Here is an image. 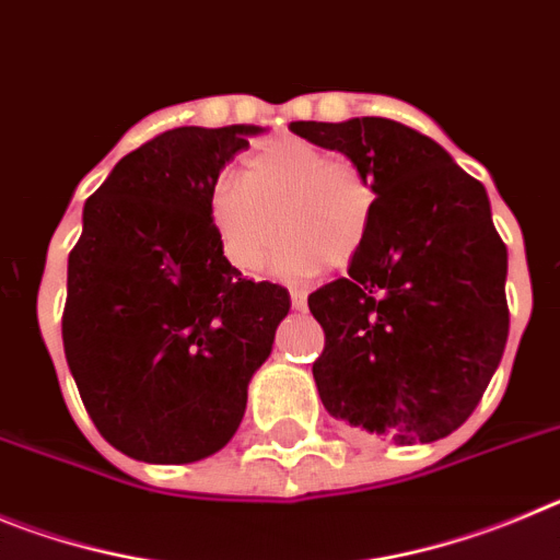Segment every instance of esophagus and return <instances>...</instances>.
<instances>
[{
	"label": "esophagus",
	"mask_w": 560,
	"mask_h": 560,
	"mask_svg": "<svg viewBox=\"0 0 560 560\" xmlns=\"http://www.w3.org/2000/svg\"><path fill=\"white\" fill-rule=\"evenodd\" d=\"M290 301H292V310H306V292L304 290H292Z\"/></svg>",
	"instance_id": "esophagus-1"
}]
</instances>
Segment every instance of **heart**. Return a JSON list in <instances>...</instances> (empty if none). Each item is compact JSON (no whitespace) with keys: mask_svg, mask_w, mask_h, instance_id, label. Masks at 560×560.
<instances>
[{"mask_svg":"<svg viewBox=\"0 0 560 560\" xmlns=\"http://www.w3.org/2000/svg\"><path fill=\"white\" fill-rule=\"evenodd\" d=\"M374 206V180L360 164L331 159L329 150L304 139L265 144L245 161L243 180L220 178L206 200L209 225L231 268L259 270L281 234L276 268L287 276L354 261Z\"/></svg>","mask_w":560,"mask_h":560,"instance_id":"b5f03b06","label":"heart"}]
</instances>
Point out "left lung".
Returning a JSON list of instances; mask_svg holds the SVG:
<instances>
[{
	"label": "left lung",
	"instance_id": "left-lung-1",
	"mask_svg": "<svg viewBox=\"0 0 560 560\" xmlns=\"http://www.w3.org/2000/svg\"><path fill=\"white\" fill-rule=\"evenodd\" d=\"M340 150L376 189L368 240L349 276L310 295L324 326L312 362L326 410L410 446L446 438L480 405L508 342V250L486 186L401 122H290Z\"/></svg>",
	"mask_w": 560,
	"mask_h": 560
}]
</instances>
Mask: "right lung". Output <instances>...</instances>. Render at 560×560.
<instances>
[{
	"instance_id": "right-lung-1",
	"label": "right lung",
	"mask_w": 560,
	"mask_h": 560,
	"mask_svg": "<svg viewBox=\"0 0 560 560\" xmlns=\"http://www.w3.org/2000/svg\"><path fill=\"white\" fill-rule=\"evenodd\" d=\"M256 125L173 128L125 155L83 206L63 351L100 435L144 463L234 438L290 292L245 279L209 225V189Z\"/></svg>"
}]
</instances>
